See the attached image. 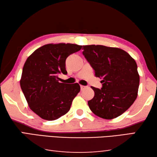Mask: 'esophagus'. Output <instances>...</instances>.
Instances as JSON below:
<instances>
[{
	"mask_svg": "<svg viewBox=\"0 0 157 157\" xmlns=\"http://www.w3.org/2000/svg\"><path fill=\"white\" fill-rule=\"evenodd\" d=\"M86 88V86H82V85L80 86V88H81V90H84V89H85V88Z\"/></svg>",
	"mask_w": 157,
	"mask_h": 157,
	"instance_id": "1",
	"label": "esophagus"
}]
</instances>
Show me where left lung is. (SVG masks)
Here are the masks:
<instances>
[{"mask_svg": "<svg viewBox=\"0 0 157 157\" xmlns=\"http://www.w3.org/2000/svg\"><path fill=\"white\" fill-rule=\"evenodd\" d=\"M83 55L102 79L101 89L88 101L95 115L105 119L117 117L126 111L138 95L139 75L135 59L126 51L103 45H85Z\"/></svg>", "mask_w": 157, "mask_h": 157, "instance_id": "left-lung-1", "label": "left lung"}]
</instances>
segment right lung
Segmentation results:
<instances>
[{"label": "right lung", "mask_w": 157, "mask_h": 157, "mask_svg": "<svg viewBox=\"0 0 157 157\" xmlns=\"http://www.w3.org/2000/svg\"><path fill=\"white\" fill-rule=\"evenodd\" d=\"M81 49L75 44H47L28 57L20 84L30 109L40 117L53 121L69 112L80 86L60 83L58 74L67 73V58Z\"/></svg>", "instance_id": "add662e5"}]
</instances>
